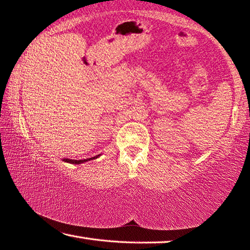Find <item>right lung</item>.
Returning a JSON list of instances; mask_svg holds the SVG:
<instances>
[{
    "label": "right lung",
    "instance_id": "add662e5",
    "mask_svg": "<svg viewBox=\"0 0 250 250\" xmlns=\"http://www.w3.org/2000/svg\"><path fill=\"white\" fill-rule=\"evenodd\" d=\"M100 154L94 156V158H89V159H83V160H71V159H64L62 161L64 162H67V163H70V164H82V163H84L87 162V161H90V160H95L97 158H99Z\"/></svg>",
    "mask_w": 250,
    "mask_h": 250
}]
</instances>
